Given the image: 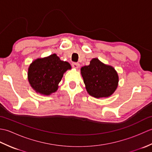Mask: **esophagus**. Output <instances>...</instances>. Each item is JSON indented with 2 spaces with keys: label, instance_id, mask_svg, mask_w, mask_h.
<instances>
[{
  "label": "esophagus",
  "instance_id": "esophagus-1",
  "mask_svg": "<svg viewBox=\"0 0 152 152\" xmlns=\"http://www.w3.org/2000/svg\"><path fill=\"white\" fill-rule=\"evenodd\" d=\"M72 66L73 68H74V69H78V68L80 67V64L78 63H72Z\"/></svg>",
  "mask_w": 152,
  "mask_h": 152
}]
</instances>
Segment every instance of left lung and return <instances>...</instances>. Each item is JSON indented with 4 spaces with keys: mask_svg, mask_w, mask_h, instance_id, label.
I'll list each match as a JSON object with an SVG mask.
<instances>
[{
    "mask_svg": "<svg viewBox=\"0 0 152 152\" xmlns=\"http://www.w3.org/2000/svg\"><path fill=\"white\" fill-rule=\"evenodd\" d=\"M81 74L87 91L93 97L108 98L117 89L119 76L113 66L93 58L89 65L81 68Z\"/></svg>",
    "mask_w": 152,
    "mask_h": 152,
    "instance_id": "left-lung-1",
    "label": "left lung"
}]
</instances>
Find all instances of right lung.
<instances>
[{"label": "right lung", "mask_w": 152, "mask_h": 152, "mask_svg": "<svg viewBox=\"0 0 152 152\" xmlns=\"http://www.w3.org/2000/svg\"><path fill=\"white\" fill-rule=\"evenodd\" d=\"M70 69L69 63L61 61L53 53L34 60L28 68L27 78L36 93L50 95L57 91L64 73Z\"/></svg>", "instance_id": "1"}]
</instances>
